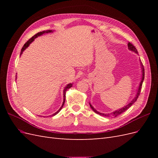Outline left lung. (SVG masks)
<instances>
[{"label":"left lung","mask_w":158,"mask_h":158,"mask_svg":"<svg viewBox=\"0 0 158 158\" xmlns=\"http://www.w3.org/2000/svg\"><path fill=\"white\" fill-rule=\"evenodd\" d=\"M128 49L130 50V51H131L132 52H135V53L138 54L137 49L135 48V46H134L132 44H131V43H128ZM140 61H141V60H140ZM140 66H141V69H142V78H141L140 82L139 84V86H138V89L136 90V94L135 95V98H134L130 102H129L127 105H126V106L123 107L122 108L119 109H117V110H115V111H114L112 113H100V112L98 111L97 110L95 109L92 106V105H91V103H89V106H90V107L92 109L93 111L95 113H97V114H99V115H102V116H103V117H116L118 115H119V114H121L123 112H125V111H127V110L129 107H130L134 103H135V102H136V100H137V99L138 98V95H139L140 94V91H141V88H142V83H143V81H144V67H143V65H142L141 62H140Z\"/></svg>","instance_id":"obj_1"}]
</instances>
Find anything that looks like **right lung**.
Segmentation results:
<instances>
[{"label":"right lung","mask_w":158,"mask_h":158,"mask_svg":"<svg viewBox=\"0 0 158 158\" xmlns=\"http://www.w3.org/2000/svg\"><path fill=\"white\" fill-rule=\"evenodd\" d=\"M54 31V30H46V31H40V32H39V33H36L35 35H33L31 38H30V39L28 40L26 44H24V45L23 46V47L22 48V49H21V52H20V56H21V55L23 53V52L24 51V50L26 49V48H27V47H29V45L31 44V43L34 41V40L35 39H36V38L37 37H39V36H41V35H44V34H45V33H52ZM72 86H73V84L72 83H70V84H67L66 85V86L64 87V89H63V104H62V106H61V107H60V109L58 110V111H57L56 112H55V113H53L52 114H51V115H50L51 117H52V116H55V115H56V114H57V113H59V112H60V110L62 109V108H63V106H64V102H65V98H66V90H67L68 89H69V88H70ZM49 116V117H50Z\"/></svg>","instance_id":"1"}]
</instances>
